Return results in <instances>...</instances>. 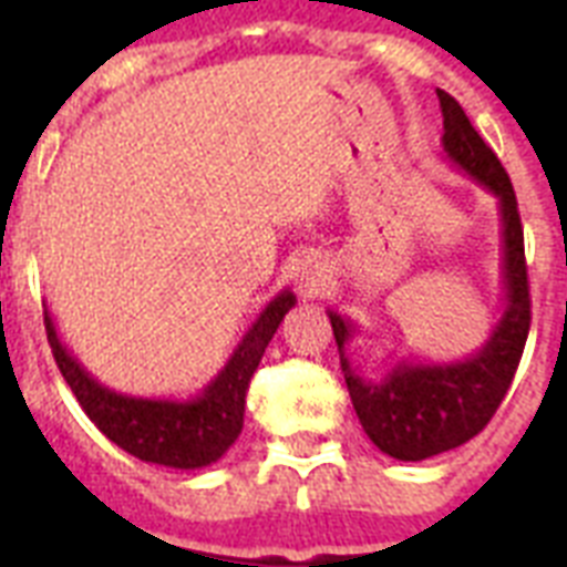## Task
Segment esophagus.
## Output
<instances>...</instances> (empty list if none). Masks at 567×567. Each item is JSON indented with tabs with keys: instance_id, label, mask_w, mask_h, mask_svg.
<instances>
[{
	"instance_id": "34e87169",
	"label": "esophagus",
	"mask_w": 567,
	"mask_h": 567,
	"mask_svg": "<svg viewBox=\"0 0 567 567\" xmlns=\"http://www.w3.org/2000/svg\"><path fill=\"white\" fill-rule=\"evenodd\" d=\"M327 279L329 270L318 256L300 258V265L293 270V282H297V291H300L302 297H318V293L327 288Z\"/></svg>"
}]
</instances>
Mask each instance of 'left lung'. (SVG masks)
Returning a JSON list of instances; mask_svg holds the SVG:
<instances>
[{
    "label": "left lung",
    "instance_id": "1",
    "mask_svg": "<svg viewBox=\"0 0 567 567\" xmlns=\"http://www.w3.org/2000/svg\"><path fill=\"white\" fill-rule=\"evenodd\" d=\"M439 102L444 117L441 146L447 162L494 194L501 208L503 315L497 327L488 341L462 362H396L385 377L371 382L359 377L347 359L355 323L338 311H327L355 414L368 439L400 462L439 456L483 432L509 391L529 332L524 229L512 182L492 146L471 126L462 105L444 91H439Z\"/></svg>",
    "mask_w": 567,
    "mask_h": 567
}]
</instances>
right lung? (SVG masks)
<instances>
[{
  "label": "right lung",
  "instance_id": "add662e5",
  "mask_svg": "<svg viewBox=\"0 0 567 567\" xmlns=\"http://www.w3.org/2000/svg\"><path fill=\"white\" fill-rule=\"evenodd\" d=\"M291 291L276 293L258 315L256 323L240 338L229 362L196 396L167 400V396H132L111 391L75 362L61 344L52 315L43 311L47 338L55 355V364L75 400L84 409L105 439L132 453L141 462L194 471L217 462L238 441L244 430V405H247L249 379L256 373L270 338L282 318L293 309Z\"/></svg>",
  "mask_w": 567,
  "mask_h": 567
}]
</instances>
